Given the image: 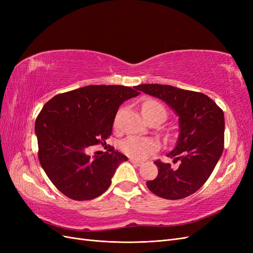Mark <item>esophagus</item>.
<instances>
[{
  "label": "esophagus",
  "mask_w": 253,
  "mask_h": 253,
  "mask_svg": "<svg viewBox=\"0 0 253 253\" xmlns=\"http://www.w3.org/2000/svg\"><path fill=\"white\" fill-rule=\"evenodd\" d=\"M129 162H131L133 165L138 166V167L143 165V162H140V160H137V159H135V158H129Z\"/></svg>",
  "instance_id": "1"
}]
</instances>
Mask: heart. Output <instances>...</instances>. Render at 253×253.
Here are the masks:
<instances>
[{"mask_svg":"<svg viewBox=\"0 0 253 253\" xmlns=\"http://www.w3.org/2000/svg\"><path fill=\"white\" fill-rule=\"evenodd\" d=\"M141 112L143 116L162 112L166 115L164 106L157 101L148 100L142 104ZM159 148V143L156 139L153 138H140V137L131 136L124 140L120 144V149L126 155L134 158H144L150 153L157 151Z\"/></svg>","mask_w":253,"mask_h":253,"instance_id":"obj_1","label":"heart"}]
</instances>
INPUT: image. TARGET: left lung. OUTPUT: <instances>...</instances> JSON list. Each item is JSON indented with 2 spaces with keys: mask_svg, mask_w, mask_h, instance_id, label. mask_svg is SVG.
<instances>
[{
  "mask_svg": "<svg viewBox=\"0 0 253 253\" xmlns=\"http://www.w3.org/2000/svg\"><path fill=\"white\" fill-rule=\"evenodd\" d=\"M136 89L162 99L178 116L179 135L167 156L179 162L177 169L156 160L158 175L147 181L151 192L166 200H181L210 177L224 150V112L203 93L163 84H140Z\"/></svg>",
  "mask_w": 253,
  "mask_h": 253,
  "instance_id": "1",
  "label": "left lung"
}]
</instances>
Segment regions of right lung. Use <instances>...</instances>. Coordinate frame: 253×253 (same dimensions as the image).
<instances>
[{"mask_svg":"<svg viewBox=\"0 0 253 253\" xmlns=\"http://www.w3.org/2000/svg\"><path fill=\"white\" fill-rule=\"evenodd\" d=\"M138 95L124 85H88L45 103L35 126L38 157L60 192L74 201H88L108 190L115 171L127 157L111 147L110 152L90 158L86 149L105 142L119 106Z\"/></svg>","mask_w":253,"mask_h":253,"instance_id":"1","label":"right lung"}]
</instances>
